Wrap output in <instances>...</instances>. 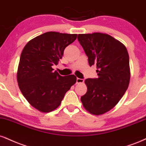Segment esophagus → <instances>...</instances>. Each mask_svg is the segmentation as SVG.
<instances>
[{"instance_id": "obj_1", "label": "esophagus", "mask_w": 146, "mask_h": 146, "mask_svg": "<svg viewBox=\"0 0 146 146\" xmlns=\"http://www.w3.org/2000/svg\"><path fill=\"white\" fill-rule=\"evenodd\" d=\"M84 80L83 79H80V78H77V80H76V83L77 84H80V83H84Z\"/></svg>"}]
</instances>
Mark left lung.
Segmentation results:
<instances>
[{"mask_svg":"<svg viewBox=\"0 0 146 146\" xmlns=\"http://www.w3.org/2000/svg\"><path fill=\"white\" fill-rule=\"evenodd\" d=\"M78 39L89 65H96L98 75V78L85 80L88 90L81 101L90 113L101 115L116 105L129 87V54L121 42L108 34H80Z\"/></svg>","mask_w":146,"mask_h":146,"instance_id":"obj_1","label":"left lung"}]
</instances>
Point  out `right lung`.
I'll list each match as a JSON object with an SVG mask.
<instances>
[{
    "label": "right lung",
    "instance_id": "add662e5",
    "mask_svg": "<svg viewBox=\"0 0 146 146\" xmlns=\"http://www.w3.org/2000/svg\"><path fill=\"white\" fill-rule=\"evenodd\" d=\"M78 35L47 32L33 38L20 56L17 80L28 102L38 111L47 113L60 105L66 92L75 84L74 75L61 76L53 71L64 50Z\"/></svg>",
    "mask_w": 146,
    "mask_h": 146
}]
</instances>
